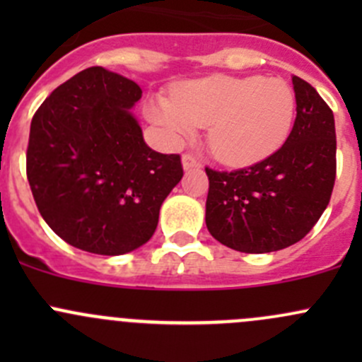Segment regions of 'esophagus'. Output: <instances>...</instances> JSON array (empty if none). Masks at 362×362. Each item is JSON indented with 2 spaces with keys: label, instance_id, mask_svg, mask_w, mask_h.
Wrapping results in <instances>:
<instances>
[{
  "label": "esophagus",
  "instance_id": "34e87169",
  "mask_svg": "<svg viewBox=\"0 0 362 362\" xmlns=\"http://www.w3.org/2000/svg\"><path fill=\"white\" fill-rule=\"evenodd\" d=\"M182 166H184V170H192V168H199V163L192 156L184 154L182 156Z\"/></svg>",
  "mask_w": 362,
  "mask_h": 362
}]
</instances>
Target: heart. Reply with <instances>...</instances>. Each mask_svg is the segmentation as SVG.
Masks as SVG:
<instances>
[{"mask_svg":"<svg viewBox=\"0 0 362 362\" xmlns=\"http://www.w3.org/2000/svg\"><path fill=\"white\" fill-rule=\"evenodd\" d=\"M145 117L173 145L208 127L211 156L222 164L247 166L272 156L287 140L296 94L282 78L215 75L180 83L173 98L152 96Z\"/></svg>","mask_w":362,"mask_h":362,"instance_id":"b5f03b06","label":"heart"}]
</instances>
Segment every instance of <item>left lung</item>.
<instances>
[{
    "instance_id": "left-lung-1",
    "label": "left lung",
    "mask_w": 362,
    "mask_h": 362,
    "mask_svg": "<svg viewBox=\"0 0 362 362\" xmlns=\"http://www.w3.org/2000/svg\"><path fill=\"white\" fill-rule=\"evenodd\" d=\"M296 120L286 144L254 166L206 168V228L222 245L266 254L305 238L329 204L337 177L334 115L308 82L293 76Z\"/></svg>"
}]
</instances>
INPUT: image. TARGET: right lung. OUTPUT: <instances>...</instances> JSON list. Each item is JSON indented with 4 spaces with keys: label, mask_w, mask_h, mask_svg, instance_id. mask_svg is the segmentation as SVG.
Returning a JSON list of instances; mask_svg holds the SVG:
<instances>
[{
    "label": "right lung",
    "mask_w": 362,
    "mask_h": 362,
    "mask_svg": "<svg viewBox=\"0 0 362 362\" xmlns=\"http://www.w3.org/2000/svg\"><path fill=\"white\" fill-rule=\"evenodd\" d=\"M136 82L93 66L61 83L29 131L28 180L43 221L69 245L122 255L154 235L182 180L180 156L159 154L133 115Z\"/></svg>",
    "instance_id": "right-lung-1"
}]
</instances>
